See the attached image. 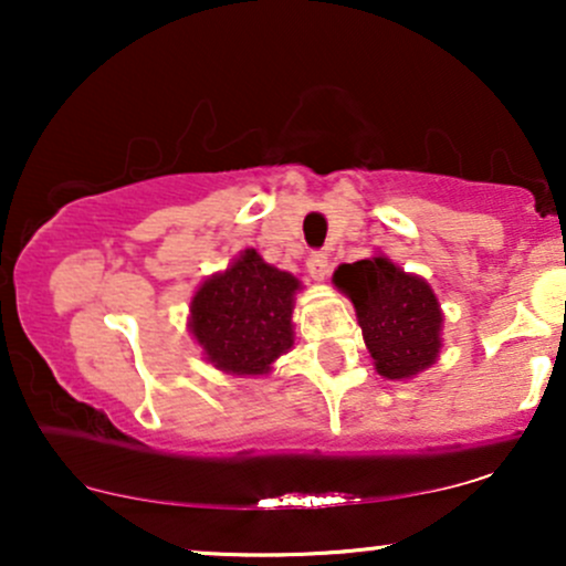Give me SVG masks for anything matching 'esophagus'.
I'll list each match as a JSON object with an SVG mask.
<instances>
[{
  "label": "esophagus",
  "mask_w": 566,
  "mask_h": 566,
  "mask_svg": "<svg viewBox=\"0 0 566 566\" xmlns=\"http://www.w3.org/2000/svg\"><path fill=\"white\" fill-rule=\"evenodd\" d=\"M305 269H308V274L316 279V282H322V279H327L329 274V261L324 252H314V255L305 261Z\"/></svg>",
  "instance_id": "34e87169"
}]
</instances>
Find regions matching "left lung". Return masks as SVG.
Returning a JSON list of instances; mask_svg holds the SVG:
<instances>
[{
    "label": "left lung",
    "instance_id": "left-lung-1",
    "mask_svg": "<svg viewBox=\"0 0 566 566\" xmlns=\"http://www.w3.org/2000/svg\"><path fill=\"white\" fill-rule=\"evenodd\" d=\"M333 284L354 303L373 365L386 380H412L439 361L444 314L423 276L407 274L382 252L340 263Z\"/></svg>",
    "mask_w": 566,
    "mask_h": 566
}]
</instances>
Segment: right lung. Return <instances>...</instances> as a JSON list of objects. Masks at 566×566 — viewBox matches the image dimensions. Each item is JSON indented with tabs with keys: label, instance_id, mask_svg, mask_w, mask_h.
<instances>
[{
	"label": "right lung",
	"instance_id": "obj_1",
	"mask_svg": "<svg viewBox=\"0 0 566 566\" xmlns=\"http://www.w3.org/2000/svg\"><path fill=\"white\" fill-rule=\"evenodd\" d=\"M301 279L265 263L252 247L229 269L207 276L188 305V333L207 365L237 378L274 373V361L295 343V295Z\"/></svg>",
	"mask_w": 566,
	"mask_h": 566
}]
</instances>
